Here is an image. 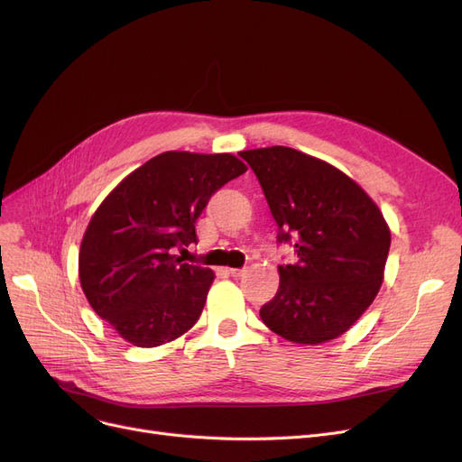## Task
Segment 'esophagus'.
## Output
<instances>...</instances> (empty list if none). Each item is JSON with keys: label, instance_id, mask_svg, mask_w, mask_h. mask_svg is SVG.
Wrapping results in <instances>:
<instances>
[{"label": "esophagus", "instance_id": "1", "mask_svg": "<svg viewBox=\"0 0 462 462\" xmlns=\"http://www.w3.org/2000/svg\"><path fill=\"white\" fill-rule=\"evenodd\" d=\"M245 273H246V269H229V274H231V276H235V278L245 276Z\"/></svg>", "mask_w": 462, "mask_h": 462}]
</instances>
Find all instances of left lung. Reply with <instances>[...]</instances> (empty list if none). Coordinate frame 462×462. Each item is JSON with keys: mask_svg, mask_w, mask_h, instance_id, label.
<instances>
[{"mask_svg": "<svg viewBox=\"0 0 462 462\" xmlns=\"http://www.w3.org/2000/svg\"><path fill=\"white\" fill-rule=\"evenodd\" d=\"M267 197L278 243L299 261L278 265L280 288L259 316L282 338L316 346L351 328L376 299L391 231L372 197L346 172L288 146L243 150Z\"/></svg>", "mask_w": 462, "mask_h": 462, "instance_id": "left-lung-1", "label": "left lung"}]
</instances>
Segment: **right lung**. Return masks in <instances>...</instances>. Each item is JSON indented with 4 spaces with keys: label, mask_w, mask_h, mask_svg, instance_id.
<instances>
[{
    "label": "right lung",
    "mask_w": 462,
    "mask_h": 462,
    "mask_svg": "<svg viewBox=\"0 0 462 462\" xmlns=\"http://www.w3.org/2000/svg\"><path fill=\"white\" fill-rule=\"evenodd\" d=\"M233 153H158L108 193L79 250V280L94 309L129 344L156 347L199 319L214 273L182 263L210 195L246 172Z\"/></svg>",
    "instance_id": "1"
}]
</instances>
